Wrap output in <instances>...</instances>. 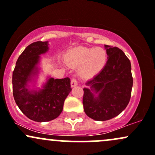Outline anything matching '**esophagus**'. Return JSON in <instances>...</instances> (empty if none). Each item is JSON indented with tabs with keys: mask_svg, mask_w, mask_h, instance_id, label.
Instances as JSON below:
<instances>
[{
	"mask_svg": "<svg viewBox=\"0 0 155 155\" xmlns=\"http://www.w3.org/2000/svg\"><path fill=\"white\" fill-rule=\"evenodd\" d=\"M77 85H78L77 80L74 79V78H73V79H72V81H71V86L74 87V86H77Z\"/></svg>",
	"mask_w": 155,
	"mask_h": 155,
	"instance_id": "obj_1",
	"label": "esophagus"
}]
</instances>
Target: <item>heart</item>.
<instances>
[{
  "mask_svg": "<svg viewBox=\"0 0 155 155\" xmlns=\"http://www.w3.org/2000/svg\"><path fill=\"white\" fill-rule=\"evenodd\" d=\"M67 62L79 67L78 72L81 77L91 78L103 69L107 61V54L102 48L78 47L70 50L66 55Z\"/></svg>",
  "mask_w": 155,
  "mask_h": 155,
  "instance_id": "b5f03b06",
  "label": "heart"
}]
</instances>
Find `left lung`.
Listing matches in <instances>:
<instances>
[{
    "instance_id": "obj_1",
    "label": "left lung",
    "mask_w": 155,
    "mask_h": 155,
    "mask_svg": "<svg viewBox=\"0 0 155 155\" xmlns=\"http://www.w3.org/2000/svg\"><path fill=\"white\" fill-rule=\"evenodd\" d=\"M106 65L87 81L83 104L86 114L96 121H106L119 115L129 103L133 88L131 64L119 48L105 45Z\"/></svg>"
}]
</instances>
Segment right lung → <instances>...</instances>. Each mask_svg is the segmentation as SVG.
<instances>
[{
	"label": "right lung",
	"instance_id": "obj_1",
	"mask_svg": "<svg viewBox=\"0 0 155 155\" xmlns=\"http://www.w3.org/2000/svg\"><path fill=\"white\" fill-rule=\"evenodd\" d=\"M48 45V41H36L28 45L19 56L12 74L15 102L28 119L37 122L56 119L63 110L64 101L72 90L69 78L48 77L41 88H29V83L36 82L40 55L49 50Z\"/></svg>",
	"mask_w": 155,
	"mask_h": 155
}]
</instances>
